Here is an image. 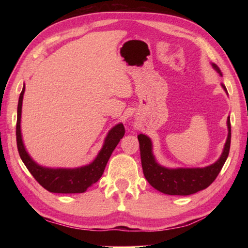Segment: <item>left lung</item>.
Masks as SVG:
<instances>
[{
  "label": "left lung",
  "mask_w": 248,
  "mask_h": 248,
  "mask_svg": "<svg viewBox=\"0 0 248 248\" xmlns=\"http://www.w3.org/2000/svg\"><path fill=\"white\" fill-rule=\"evenodd\" d=\"M212 66L222 76V72L218 69V67L215 64H212ZM223 87L226 91V87L224 85ZM227 125L228 138L226 140L222 155L214 164L203 168L170 170V168L159 165L155 162L154 155H152V144L150 139L144 134H140L138 139L140 141L141 167H143V172L147 181L157 191L168 195L186 196V195L195 194L202 191V189L207 188L218 176L229 155L231 141L230 117L227 119Z\"/></svg>",
  "instance_id": "obj_1"
}]
</instances>
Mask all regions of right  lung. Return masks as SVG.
<instances>
[{
	"mask_svg": "<svg viewBox=\"0 0 248 248\" xmlns=\"http://www.w3.org/2000/svg\"><path fill=\"white\" fill-rule=\"evenodd\" d=\"M25 87L23 86L22 92L20 93L18 102V115H17V125H16V135H17V147L21 160L24 165L31 173L36 181L46 191L51 193L61 194H73V193H84L92 184L96 183L104 171L110 155L118 145L119 140L124 135V127L123 124H119L109 131L107 139L104 140V145L101 151L99 152L96 159L89 165L80 168H46L41 167L31 159V156L26 152L22 138H21L20 121H21V109H22V100Z\"/></svg>",
	"mask_w": 248,
	"mask_h": 248,
	"instance_id": "right-lung-1",
	"label": "right lung"
}]
</instances>
